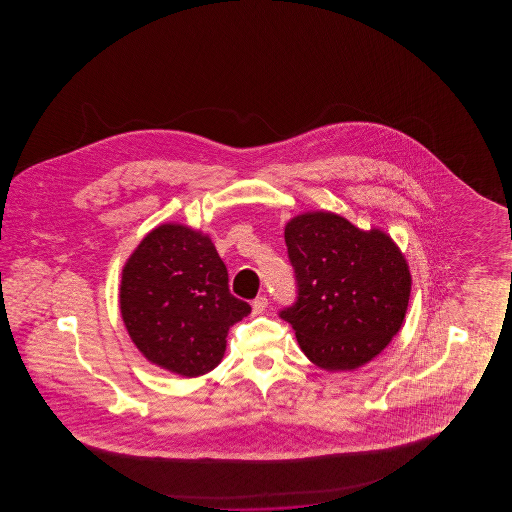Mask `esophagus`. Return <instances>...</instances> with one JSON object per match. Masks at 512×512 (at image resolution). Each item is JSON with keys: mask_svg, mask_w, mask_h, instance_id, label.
Instances as JSON below:
<instances>
[{"mask_svg": "<svg viewBox=\"0 0 512 512\" xmlns=\"http://www.w3.org/2000/svg\"><path fill=\"white\" fill-rule=\"evenodd\" d=\"M267 298L265 296H258L254 302H252V315H261L265 309H267Z\"/></svg>", "mask_w": 512, "mask_h": 512, "instance_id": "1", "label": "esophagus"}]
</instances>
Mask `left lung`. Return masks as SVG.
Wrapping results in <instances>:
<instances>
[{
	"label": "left lung",
	"instance_id": "1",
	"mask_svg": "<svg viewBox=\"0 0 512 512\" xmlns=\"http://www.w3.org/2000/svg\"><path fill=\"white\" fill-rule=\"evenodd\" d=\"M298 300L280 313L305 357L326 371H353L401 331L412 274L390 234L359 229L335 212H302L285 225Z\"/></svg>",
	"mask_w": 512,
	"mask_h": 512
}]
</instances>
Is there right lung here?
Here are the masks:
<instances>
[{"label":"right lung","instance_id":"1","mask_svg":"<svg viewBox=\"0 0 512 512\" xmlns=\"http://www.w3.org/2000/svg\"><path fill=\"white\" fill-rule=\"evenodd\" d=\"M122 322L142 357L186 379L214 370L251 305L229 291L210 236L183 223L150 230L122 267Z\"/></svg>","mask_w":512,"mask_h":512}]
</instances>
